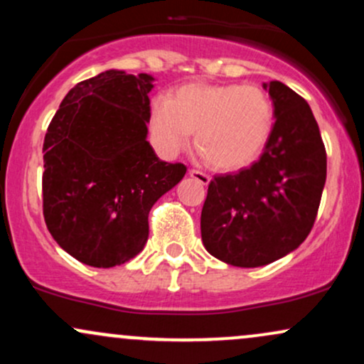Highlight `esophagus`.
I'll return each instance as SVG.
<instances>
[{"label":"esophagus","mask_w":364,"mask_h":364,"mask_svg":"<svg viewBox=\"0 0 364 364\" xmlns=\"http://www.w3.org/2000/svg\"><path fill=\"white\" fill-rule=\"evenodd\" d=\"M188 174H190L193 179H196L200 185H208V183H210V176L205 173H202V171H198V169H190L188 171Z\"/></svg>","instance_id":"obj_1"}]
</instances>
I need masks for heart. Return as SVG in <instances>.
<instances>
[{
	"label": "heart",
	"instance_id": "b5f03b06",
	"mask_svg": "<svg viewBox=\"0 0 364 364\" xmlns=\"http://www.w3.org/2000/svg\"><path fill=\"white\" fill-rule=\"evenodd\" d=\"M274 102L265 90L241 83H190L171 99H154L150 124L159 147L174 156L190 141L207 164L237 171L258 159L272 135Z\"/></svg>",
	"mask_w": 364,
	"mask_h": 364
}]
</instances>
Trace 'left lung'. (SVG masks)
<instances>
[{
    "mask_svg": "<svg viewBox=\"0 0 364 364\" xmlns=\"http://www.w3.org/2000/svg\"><path fill=\"white\" fill-rule=\"evenodd\" d=\"M274 102L272 135L257 162L214 176L202 208V241L235 267L286 257L310 235L327 179V152L315 116L282 82L263 83Z\"/></svg>",
    "mask_w": 364,
    "mask_h": 364,
    "instance_id": "8db88e82",
    "label": "left lung"
}]
</instances>
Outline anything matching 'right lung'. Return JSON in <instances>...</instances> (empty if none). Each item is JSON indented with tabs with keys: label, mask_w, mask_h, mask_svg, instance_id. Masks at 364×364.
I'll return each mask as SVG.
<instances>
[{
	"label": "right lung",
	"mask_w": 364,
	"mask_h": 364,
	"mask_svg": "<svg viewBox=\"0 0 364 364\" xmlns=\"http://www.w3.org/2000/svg\"><path fill=\"white\" fill-rule=\"evenodd\" d=\"M152 80L107 70L77 83L46 132V225L85 265L109 269L135 258L147 243L150 208L186 173L147 141Z\"/></svg>",
	"instance_id": "right-lung-1"
}]
</instances>
